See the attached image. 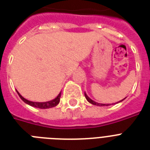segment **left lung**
Segmentation results:
<instances>
[{
	"label": "left lung",
	"mask_w": 150,
	"mask_h": 150,
	"mask_svg": "<svg viewBox=\"0 0 150 150\" xmlns=\"http://www.w3.org/2000/svg\"><path fill=\"white\" fill-rule=\"evenodd\" d=\"M85 96H86V100H87V101H88V102L90 103H92V104H93V105H96V106H100V107H103V106H109V105H110V104H109V103H108V104H104V103H99L95 102L94 100H91V99L89 98V96H87V94L86 93H85ZM125 99H124V100H125ZM124 100H121V101H119V102H117V103L121 102V101H123ZM112 104H113V103H112Z\"/></svg>",
	"instance_id": "1"
}]
</instances>
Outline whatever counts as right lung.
I'll use <instances>...</instances> for the list:
<instances>
[{"label":"right lung","mask_w":150,"mask_h":150,"mask_svg":"<svg viewBox=\"0 0 150 150\" xmlns=\"http://www.w3.org/2000/svg\"><path fill=\"white\" fill-rule=\"evenodd\" d=\"M17 91V90H16ZM17 93L18 94V96L25 103H27L29 106L32 107H36V108H40V109H48V108H51V107H56L57 105L60 103V98H61V92L58 94V96H57L56 98L54 100H50V101H47V102H33V101H29V100L25 99L21 94L17 91Z\"/></svg>","instance_id":"add662e5"}]
</instances>
